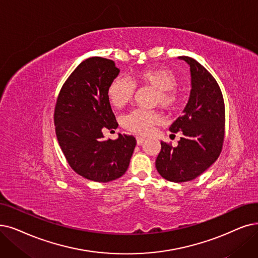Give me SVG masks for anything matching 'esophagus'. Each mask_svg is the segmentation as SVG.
<instances>
[{
    "mask_svg": "<svg viewBox=\"0 0 258 258\" xmlns=\"http://www.w3.org/2000/svg\"><path fill=\"white\" fill-rule=\"evenodd\" d=\"M144 141H145V139H143V138H137L138 145H142V144L144 143Z\"/></svg>",
    "mask_w": 258,
    "mask_h": 258,
    "instance_id": "34e87169",
    "label": "esophagus"
}]
</instances>
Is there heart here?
<instances>
[{"label": "heart", "instance_id": "1", "mask_svg": "<svg viewBox=\"0 0 258 258\" xmlns=\"http://www.w3.org/2000/svg\"><path fill=\"white\" fill-rule=\"evenodd\" d=\"M135 82L141 87L156 89L154 104L166 111H174L181 101L180 92L177 89L178 79L172 72L166 69H151L142 71L135 77ZM136 94V86L125 77L113 79L107 90V96L112 106L121 108L130 102ZM122 126L127 130L140 136H146L160 122L157 112L135 109L121 119Z\"/></svg>", "mask_w": 258, "mask_h": 258}]
</instances>
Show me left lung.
<instances>
[{
  "instance_id": "8db88e82",
  "label": "left lung",
  "mask_w": 258,
  "mask_h": 258,
  "mask_svg": "<svg viewBox=\"0 0 258 258\" xmlns=\"http://www.w3.org/2000/svg\"><path fill=\"white\" fill-rule=\"evenodd\" d=\"M190 68L191 90L184 114L169 130L182 133L177 147L161 142L156 167L170 182L199 177L218 159L224 140L225 110L221 90L210 72L195 59L181 56Z\"/></svg>"
}]
</instances>
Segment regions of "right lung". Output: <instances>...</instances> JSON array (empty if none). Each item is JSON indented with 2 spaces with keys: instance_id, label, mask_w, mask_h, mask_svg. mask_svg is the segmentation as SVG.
<instances>
[{
  "instance_id": "obj_1",
  "label": "right lung",
  "mask_w": 258,
  "mask_h": 258,
  "mask_svg": "<svg viewBox=\"0 0 258 258\" xmlns=\"http://www.w3.org/2000/svg\"><path fill=\"white\" fill-rule=\"evenodd\" d=\"M118 73L110 59H86L63 84L55 106L59 146L72 169L91 181L106 183L120 178L137 145L132 136L105 140L102 135V130L118 126L107 96Z\"/></svg>"
}]
</instances>
